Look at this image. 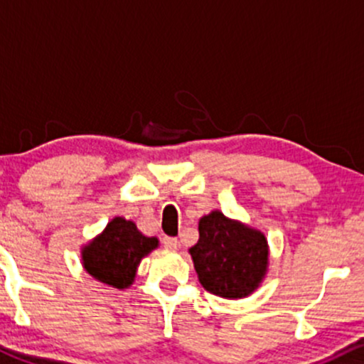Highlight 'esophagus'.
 I'll use <instances>...</instances> for the list:
<instances>
[{"label": "esophagus", "mask_w": 364, "mask_h": 364, "mask_svg": "<svg viewBox=\"0 0 364 364\" xmlns=\"http://www.w3.org/2000/svg\"><path fill=\"white\" fill-rule=\"evenodd\" d=\"M162 245H164V248H168V250H178L179 241L176 240V237L164 236V237H162Z\"/></svg>", "instance_id": "1"}]
</instances>
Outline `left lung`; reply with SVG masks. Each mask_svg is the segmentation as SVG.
I'll list each match as a JSON object with an SVG mask.
<instances>
[{"label":"left lung","mask_w":364,"mask_h":364,"mask_svg":"<svg viewBox=\"0 0 364 364\" xmlns=\"http://www.w3.org/2000/svg\"><path fill=\"white\" fill-rule=\"evenodd\" d=\"M198 232L190 255L203 289L229 299L252 294L269 267L265 235L219 210L200 219Z\"/></svg>","instance_id":"obj_1"}]
</instances>
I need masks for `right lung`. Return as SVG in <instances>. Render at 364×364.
Masks as SVG:
<instances>
[{"mask_svg":"<svg viewBox=\"0 0 364 364\" xmlns=\"http://www.w3.org/2000/svg\"><path fill=\"white\" fill-rule=\"evenodd\" d=\"M157 246V237L141 235L135 223L114 217L101 235L83 246V269L99 282L127 289L135 281L141 258Z\"/></svg>","mask_w":364,"mask_h":364,"instance_id":"add662e5","label":"right lung"}]
</instances>
